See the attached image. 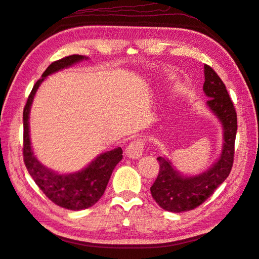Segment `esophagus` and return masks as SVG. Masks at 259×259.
<instances>
[{
  "label": "esophagus",
  "instance_id": "1",
  "mask_svg": "<svg viewBox=\"0 0 259 259\" xmlns=\"http://www.w3.org/2000/svg\"><path fill=\"white\" fill-rule=\"evenodd\" d=\"M145 147V141L143 139H135L130 143L125 151V154L127 155L130 158H139L142 156L143 151Z\"/></svg>",
  "mask_w": 259,
  "mask_h": 259
}]
</instances>
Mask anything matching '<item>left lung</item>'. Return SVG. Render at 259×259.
<instances>
[{"label": "left lung", "instance_id": "1", "mask_svg": "<svg viewBox=\"0 0 259 259\" xmlns=\"http://www.w3.org/2000/svg\"><path fill=\"white\" fill-rule=\"evenodd\" d=\"M204 74L203 90L209 97L207 105L224 127L223 151L211 168L193 177L182 176L174 169L168 158L157 157L159 171L151 187V193L155 202L168 211L182 212L198 207L226 180L233 167L237 132L236 110L217 73L209 65H205Z\"/></svg>", "mask_w": 259, "mask_h": 259}]
</instances>
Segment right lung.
<instances>
[{
    "label": "right lung",
    "instance_id": "obj_1",
    "mask_svg": "<svg viewBox=\"0 0 259 259\" xmlns=\"http://www.w3.org/2000/svg\"><path fill=\"white\" fill-rule=\"evenodd\" d=\"M84 59L86 57L83 55L74 54L52 63L42 74V78L34 84L23 111V159L27 171L50 200L60 207L71 210L89 208L99 202L105 192L113 169L123 158L122 148L117 147L101 154L88 167L78 173L56 174L43 166L34 156L28 134V114L34 95L45 77Z\"/></svg>",
    "mask_w": 259,
    "mask_h": 259
}]
</instances>
